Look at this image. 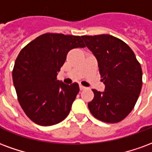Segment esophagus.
Segmentation results:
<instances>
[{
    "instance_id": "34e87169",
    "label": "esophagus",
    "mask_w": 152,
    "mask_h": 152,
    "mask_svg": "<svg viewBox=\"0 0 152 152\" xmlns=\"http://www.w3.org/2000/svg\"><path fill=\"white\" fill-rule=\"evenodd\" d=\"M80 90H84V89H86V87H85V86H81V85H80Z\"/></svg>"
}]
</instances>
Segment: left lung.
<instances>
[{"instance_id": "1", "label": "left lung", "mask_w": 152, "mask_h": 152, "mask_svg": "<svg viewBox=\"0 0 152 152\" xmlns=\"http://www.w3.org/2000/svg\"><path fill=\"white\" fill-rule=\"evenodd\" d=\"M86 46L95 56L105 90L93 89L88 107L99 121L117 123L134 107L142 85V72L134 51L123 40L107 34L83 36Z\"/></svg>"}]
</instances>
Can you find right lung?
Returning a JSON list of instances; mask_svg holds the SVG:
<instances>
[{"instance_id": "1", "label": "right lung", "mask_w": 152, "mask_h": 152, "mask_svg": "<svg viewBox=\"0 0 152 152\" xmlns=\"http://www.w3.org/2000/svg\"><path fill=\"white\" fill-rule=\"evenodd\" d=\"M84 47L79 36L45 33L20 51L13 70V82L19 104L36 124L50 126L68 115L79 85H66L57 76L70 50Z\"/></svg>"}]
</instances>
